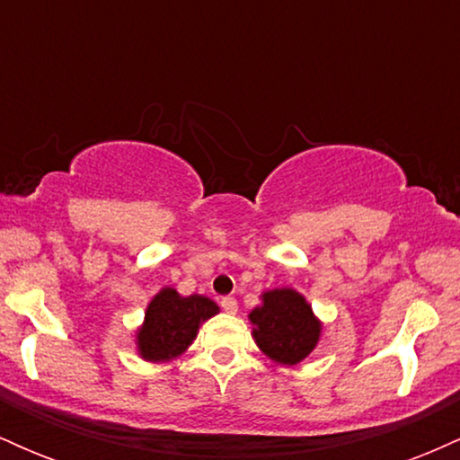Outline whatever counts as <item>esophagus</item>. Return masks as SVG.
<instances>
[{
  "label": "esophagus",
  "instance_id": "1",
  "mask_svg": "<svg viewBox=\"0 0 460 460\" xmlns=\"http://www.w3.org/2000/svg\"><path fill=\"white\" fill-rule=\"evenodd\" d=\"M220 307H223L226 314H235V311H237V300L234 296L220 298Z\"/></svg>",
  "mask_w": 460,
  "mask_h": 460
}]
</instances>
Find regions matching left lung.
Returning <instances> with one entry per match:
<instances>
[{"instance_id":"left-lung-1","label":"left lung","mask_w":460,"mask_h":460,"mask_svg":"<svg viewBox=\"0 0 460 460\" xmlns=\"http://www.w3.org/2000/svg\"><path fill=\"white\" fill-rule=\"evenodd\" d=\"M257 346L283 366L303 361L320 337V322L311 307L294 289H272L263 294L261 307L248 315Z\"/></svg>"}]
</instances>
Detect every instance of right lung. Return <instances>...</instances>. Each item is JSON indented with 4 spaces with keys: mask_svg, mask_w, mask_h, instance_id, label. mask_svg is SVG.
I'll list each match as a JSON object with an SVG mask.
<instances>
[{
    "mask_svg": "<svg viewBox=\"0 0 460 460\" xmlns=\"http://www.w3.org/2000/svg\"><path fill=\"white\" fill-rule=\"evenodd\" d=\"M218 314L214 300L179 296L172 288H164L146 309V318L138 331L140 355L149 361H164L181 355L197 337L199 324Z\"/></svg>",
    "mask_w": 460,
    "mask_h": 460,
    "instance_id": "1",
    "label": "right lung"
}]
</instances>
